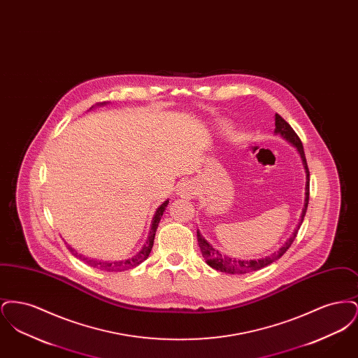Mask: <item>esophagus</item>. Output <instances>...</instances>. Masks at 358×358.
Instances as JSON below:
<instances>
[{"instance_id":"34e87169","label":"esophagus","mask_w":358,"mask_h":358,"mask_svg":"<svg viewBox=\"0 0 358 358\" xmlns=\"http://www.w3.org/2000/svg\"><path fill=\"white\" fill-rule=\"evenodd\" d=\"M193 184L192 182H182L178 189H177V193H178V196L180 197H182V199H189V197H192L193 196Z\"/></svg>"}]
</instances>
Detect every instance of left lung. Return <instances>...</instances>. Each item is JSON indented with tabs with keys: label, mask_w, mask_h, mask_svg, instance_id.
I'll return each instance as SVG.
<instances>
[{
	"label": "left lung",
	"mask_w": 358,
	"mask_h": 358,
	"mask_svg": "<svg viewBox=\"0 0 358 358\" xmlns=\"http://www.w3.org/2000/svg\"><path fill=\"white\" fill-rule=\"evenodd\" d=\"M275 134H279L285 141H287L289 145H292L296 152L299 154L301 159H302V165L306 173V189H305V205L302 209V215L299 222L296 225V228L294 229L292 235L287 238V241L271 255L266 256V257H260V259H252V260H240L235 257H229V256L222 255L217 250H215L212 247V244L208 243V240H205L204 236L201 235V232L197 229V240H199V245L201 250V254L204 256L205 262L209 267L227 273H247L257 271L268 264L273 263L275 260H278L280 256L289 250L292 244V241L296 238L298 229L301 228L305 215H306L307 205H308V194H310V171L307 168L306 157H305V150L302 146V142L299 139V136H296V133L292 130V127L289 126L286 120H283L280 115L275 114Z\"/></svg>",
	"instance_id": "obj_1"
}]
</instances>
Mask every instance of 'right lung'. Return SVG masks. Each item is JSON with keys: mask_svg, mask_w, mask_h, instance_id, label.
Here are the masks:
<instances>
[{"mask_svg": "<svg viewBox=\"0 0 358 358\" xmlns=\"http://www.w3.org/2000/svg\"><path fill=\"white\" fill-rule=\"evenodd\" d=\"M103 104H106V102L98 103L96 106H103ZM91 108H94V106H92ZM91 108H90V110H91ZM168 204H169V200H166L164 204L161 205V206L155 210L153 220H152V225H150V232H149L148 240H146V243L143 244V247L141 248V251H139L136 256H133V257H130V259H126V260H120V262L87 260L85 257H83V260H85L90 266H92V267H95V268H99V270H103V271H108V273H110V271H111V273H113V271H124V270H130V268H134L136 266H139L142 262H145V260L148 259V256H149L152 248H153L155 231H157V228H158L159 220H161V217H162V215H164V212H165V208L168 206ZM69 250L72 252V255L78 256L75 254V250H73L72 247H69ZM79 257H82V255H79Z\"/></svg>", "mask_w": 358, "mask_h": 358, "instance_id": "right-lung-1", "label": "right lung"}]
</instances>
